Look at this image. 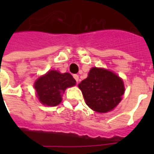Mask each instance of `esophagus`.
Listing matches in <instances>:
<instances>
[{"mask_svg": "<svg viewBox=\"0 0 154 154\" xmlns=\"http://www.w3.org/2000/svg\"><path fill=\"white\" fill-rule=\"evenodd\" d=\"M73 77H74V79L76 80V82H78V81H79V76L77 75V74H75V75H73Z\"/></svg>", "mask_w": 154, "mask_h": 154, "instance_id": "34e87169", "label": "esophagus"}]
</instances>
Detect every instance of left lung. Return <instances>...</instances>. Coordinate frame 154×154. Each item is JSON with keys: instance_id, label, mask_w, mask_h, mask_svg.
Instances as JSON below:
<instances>
[{"instance_id": "obj_1", "label": "left lung", "mask_w": 154, "mask_h": 154, "mask_svg": "<svg viewBox=\"0 0 154 154\" xmlns=\"http://www.w3.org/2000/svg\"><path fill=\"white\" fill-rule=\"evenodd\" d=\"M78 87L86 104L97 112L106 113L113 110L125 92L121 78L110 71L92 67L88 77Z\"/></svg>"}]
</instances>
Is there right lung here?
Returning <instances> with one entry per match:
<instances>
[{"label":"right lung","instance_id":"obj_1","mask_svg":"<svg viewBox=\"0 0 154 154\" xmlns=\"http://www.w3.org/2000/svg\"><path fill=\"white\" fill-rule=\"evenodd\" d=\"M75 84L76 81L70 73L52 70L35 82V88L41 103L55 106L61 102L62 93L66 88Z\"/></svg>","mask_w":154,"mask_h":154}]
</instances>
